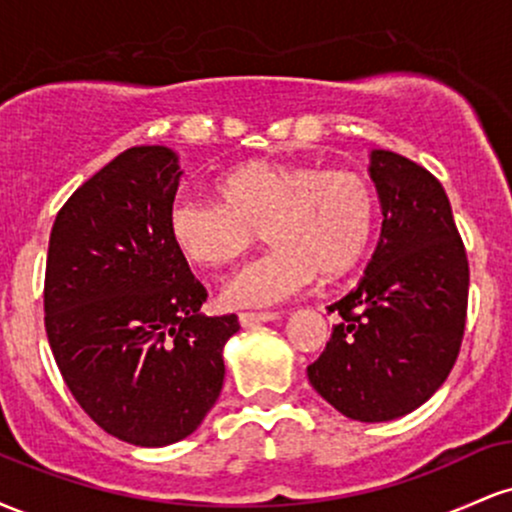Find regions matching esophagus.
Returning <instances> with one entry per match:
<instances>
[{"label": "esophagus", "mask_w": 512, "mask_h": 512, "mask_svg": "<svg viewBox=\"0 0 512 512\" xmlns=\"http://www.w3.org/2000/svg\"><path fill=\"white\" fill-rule=\"evenodd\" d=\"M238 320L243 327H252V325H260V322L279 320V313H240Z\"/></svg>", "instance_id": "esophagus-1"}]
</instances>
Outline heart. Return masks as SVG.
Masks as SVG:
<instances>
[{
    "label": "heart",
    "instance_id": "1",
    "mask_svg": "<svg viewBox=\"0 0 512 512\" xmlns=\"http://www.w3.org/2000/svg\"><path fill=\"white\" fill-rule=\"evenodd\" d=\"M214 199L182 197L168 231L199 267L236 262L250 245L272 248L223 284L231 308H269L301 293L315 274L339 276L366 255L375 228V195L363 175L310 163L250 161L216 182Z\"/></svg>",
    "mask_w": 512,
    "mask_h": 512
}]
</instances>
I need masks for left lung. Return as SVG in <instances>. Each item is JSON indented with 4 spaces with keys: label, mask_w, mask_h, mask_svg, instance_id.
<instances>
[{
    "label": "left lung",
    "mask_w": 512,
    "mask_h": 512,
    "mask_svg": "<svg viewBox=\"0 0 512 512\" xmlns=\"http://www.w3.org/2000/svg\"><path fill=\"white\" fill-rule=\"evenodd\" d=\"M383 209L366 274L330 305L334 325L308 380L334 409L366 424L419 409L450 375L467 322L469 262L443 185L409 158L375 149Z\"/></svg>",
    "instance_id": "left-lung-1"
}]
</instances>
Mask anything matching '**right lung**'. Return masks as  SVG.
Listing matches in <instances>:
<instances>
[{
	"label": "right lung",
	"mask_w": 512,
	"mask_h": 512,
	"mask_svg": "<svg viewBox=\"0 0 512 512\" xmlns=\"http://www.w3.org/2000/svg\"><path fill=\"white\" fill-rule=\"evenodd\" d=\"M182 170L168 146H132L57 214L45 332L79 407L142 448L187 438L221 395L236 315L204 317L207 289L175 248L168 211Z\"/></svg>",
	"instance_id": "right-lung-1"
}]
</instances>
